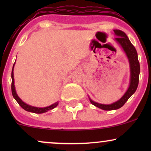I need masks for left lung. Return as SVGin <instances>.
Segmentation results:
<instances>
[{
  "instance_id": "8db88e82",
  "label": "left lung",
  "mask_w": 151,
  "mask_h": 151,
  "mask_svg": "<svg viewBox=\"0 0 151 151\" xmlns=\"http://www.w3.org/2000/svg\"><path fill=\"white\" fill-rule=\"evenodd\" d=\"M114 33L117 37L115 38V40L120 45L121 47L124 50V52L126 53V56L129 59V65H130V84L129 89L124 93V96L117 101L114 102L111 104H102L92 101L89 98L90 102L98 108L103 109L105 111L116 110V109H120L125 103L128 101V99L136 91L137 87L138 85L139 81V74H140V64L138 62V54L135 47L131 44V41L129 40V37H127L126 33L120 30H114Z\"/></svg>"
}]
</instances>
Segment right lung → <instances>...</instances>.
I'll list each match as a JSON object with an SVG mask.
<instances>
[{
    "label": "right lung",
    "instance_id": "1",
    "mask_svg": "<svg viewBox=\"0 0 151 151\" xmlns=\"http://www.w3.org/2000/svg\"><path fill=\"white\" fill-rule=\"evenodd\" d=\"M14 65H13V70H12V73H11V78H12V84H11V90H12V94H13V96L14 97V99L16 100V101L18 102V104L22 107V109H25V111L29 112H32V113H35V114H42L45 113V112L48 111L52 110L54 108L57 106L58 105V102H56V103L53 104L47 107H44V108H38V107H35V106H30L27 104H25V102H23L20 99V97L18 96L17 94L16 91H15V85H14V74H13V68H14Z\"/></svg>",
    "mask_w": 151,
    "mask_h": 151
}]
</instances>
